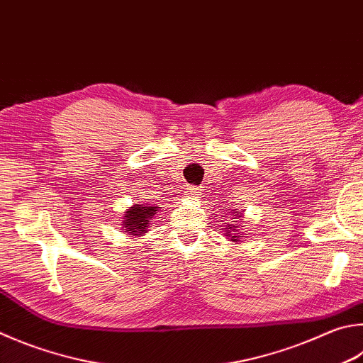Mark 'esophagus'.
<instances>
[{
  "label": "esophagus",
  "mask_w": 363,
  "mask_h": 363,
  "mask_svg": "<svg viewBox=\"0 0 363 363\" xmlns=\"http://www.w3.org/2000/svg\"><path fill=\"white\" fill-rule=\"evenodd\" d=\"M201 194V190L199 187H187L186 190V195L190 196V199H196Z\"/></svg>",
  "instance_id": "34e87169"
}]
</instances>
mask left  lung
Segmentation results:
<instances>
[{
    "label": "left lung",
    "instance_id": "left-lung-1",
    "mask_svg": "<svg viewBox=\"0 0 363 363\" xmlns=\"http://www.w3.org/2000/svg\"><path fill=\"white\" fill-rule=\"evenodd\" d=\"M230 217H232V222L227 223V228H223V235L227 236L228 241H235V242H240V240L242 238V233H240V223L242 219V213L240 209H232V214H230ZM238 218L239 220L236 221L235 219Z\"/></svg>",
    "mask_w": 363,
    "mask_h": 363
}]
</instances>
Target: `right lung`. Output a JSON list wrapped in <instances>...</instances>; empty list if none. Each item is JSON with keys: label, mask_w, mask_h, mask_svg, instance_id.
I'll return each instance as SVG.
<instances>
[{"label": "right lung", "mask_w": 363, "mask_h": 363, "mask_svg": "<svg viewBox=\"0 0 363 363\" xmlns=\"http://www.w3.org/2000/svg\"><path fill=\"white\" fill-rule=\"evenodd\" d=\"M159 204H133L128 209H125L122 216V230L125 233L135 236H144L150 228V223L155 219Z\"/></svg>", "instance_id": "add662e5"}]
</instances>
